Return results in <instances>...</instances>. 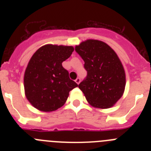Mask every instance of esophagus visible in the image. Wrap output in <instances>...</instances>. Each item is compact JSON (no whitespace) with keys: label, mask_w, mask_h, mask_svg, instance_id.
Segmentation results:
<instances>
[{"label":"esophagus","mask_w":151,"mask_h":151,"mask_svg":"<svg viewBox=\"0 0 151 151\" xmlns=\"http://www.w3.org/2000/svg\"><path fill=\"white\" fill-rule=\"evenodd\" d=\"M75 82H76V83L78 84H78L80 83V82H81V79H80V78H77L75 80Z\"/></svg>","instance_id":"esophagus-1"}]
</instances>
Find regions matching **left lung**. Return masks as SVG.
I'll return each instance as SVG.
<instances>
[{
    "instance_id": "8db88e82",
    "label": "left lung",
    "mask_w": 151,
    "mask_h": 151,
    "mask_svg": "<svg viewBox=\"0 0 151 151\" xmlns=\"http://www.w3.org/2000/svg\"><path fill=\"white\" fill-rule=\"evenodd\" d=\"M85 62L87 76L78 85L94 107L106 109L115 104L124 93L125 73L116 52L98 40L88 39L76 46Z\"/></svg>"
}]
</instances>
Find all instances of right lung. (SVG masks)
I'll use <instances>...</instances> for the list:
<instances>
[{"label":"right lung","instance_id":"add662e5","mask_svg":"<svg viewBox=\"0 0 151 151\" xmlns=\"http://www.w3.org/2000/svg\"><path fill=\"white\" fill-rule=\"evenodd\" d=\"M73 50L72 46L46 45L32 55L25 71L24 88L26 98L36 109L57 110L66 103L69 91L78 86L62 66Z\"/></svg>","mask_w":151,"mask_h":151}]
</instances>
